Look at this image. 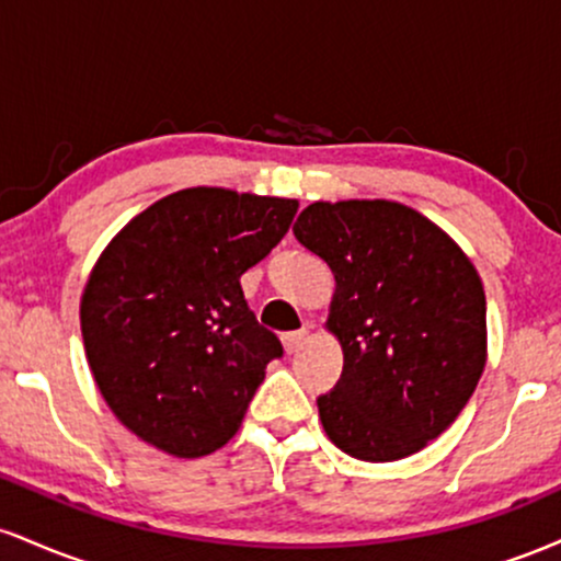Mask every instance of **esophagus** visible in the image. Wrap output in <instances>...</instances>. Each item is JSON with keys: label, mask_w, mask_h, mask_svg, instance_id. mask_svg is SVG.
I'll return each instance as SVG.
<instances>
[{"label": "esophagus", "mask_w": 561, "mask_h": 561, "mask_svg": "<svg viewBox=\"0 0 561 561\" xmlns=\"http://www.w3.org/2000/svg\"><path fill=\"white\" fill-rule=\"evenodd\" d=\"M306 337H308V332H306V330L287 332V334H282V345H285V351L289 353V356H293V353H298L300 347L306 345Z\"/></svg>", "instance_id": "1"}]
</instances>
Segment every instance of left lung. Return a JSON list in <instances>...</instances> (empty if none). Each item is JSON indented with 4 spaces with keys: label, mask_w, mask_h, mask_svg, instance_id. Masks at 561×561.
Wrapping results in <instances>:
<instances>
[{
    "label": "left lung",
    "mask_w": 561,
    "mask_h": 561,
    "mask_svg": "<svg viewBox=\"0 0 561 561\" xmlns=\"http://www.w3.org/2000/svg\"><path fill=\"white\" fill-rule=\"evenodd\" d=\"M293 231L334 274L327 330L343 345V375L317 398L324 433L362 461L416 454L485 369L480 274L446 231L390 199L311 203Z\"/></svg>",
    "instance_id": "1"
}]
</instances>
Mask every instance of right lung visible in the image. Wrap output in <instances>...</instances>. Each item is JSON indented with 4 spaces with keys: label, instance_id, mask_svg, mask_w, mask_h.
<instances>
[{
    "label": "right lung",
    "instance_id": "add662e5",
    "mask_svg": "<svg viewBox=\"0 0 561 561\" xmlns=\"http://www.w3.org/2000/svg\"><path fill=\"white\" fill-rule=\"evenodd\" d=\"M298 199L192 186L134 216L89 274L81 334L124 427L179 459L234 437L282 356L240 276L287 234Z\"/></svg>",
    "mask_w": 561,
    "mask_h": 561
}]
</instances>
